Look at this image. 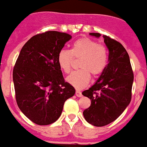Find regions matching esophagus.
Listing matches in <instances>:
<instances>
[{
	"label": "esophagus",
	"mask_w": 147,
	"mask_h": 147,
	"mask_svg": "<svg viewBox=\"0 0 147 147\" xmlns=\"http://www.w3.org/2000/svg\"><path fill=\"white\" fill-rule=\"evenodd\" d=\"M75 95L77 96L78 97H81V96H82V93L81 91H79V90H76Z\"/></svg>",
	"instance_id": "1"
}]
</instances>
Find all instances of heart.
<instances>
[{"instance_id": "heart-1", "label": "heart", "mask_w": 147, "mask_h": 147, "mask_svg": "<svg viewBox=\"0 0 147 147\" xmlns=\"http://www.w3.org/2000/svg\"><path fill=\"white\" fill-rule=\"evenodd\" d=\"M74 59H80L78 67L81 68L66 78L69 84L77 89L85 88L93 77L100 75L108 63V51L105 46L88 38H82L73 43L69 51L61 50L57 56L59 67L66 74L71 70Z\"/></svg>"}]
</instances>
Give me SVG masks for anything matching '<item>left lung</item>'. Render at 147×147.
Returning <instances> with one entry per match:
<instances>
[{"label": "left lung", "instance_id": "1", "mask_svg": "<svg viewBox=\"0 0 147 147\" xmlns=\"http://www.w3.org/2000/svg\"><path fill=\"white\" fill-rule=\"evenodd\" d=\"M99 38L100 33H89ZM109 50V64L94 85L82 92L91 100L89 108L83 112L88 123L103 127L115 121L131 100L134 74L130 58L120 42L103 35Z\"/></svg>", "mask_w": 147, "mask_h": 147}]
</instances>
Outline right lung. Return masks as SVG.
Masks as SVG:
<instances>
[{
    "mask_svg": "<svg viewBox=\"0 0 147 147\" xmlns=\"http://www.w3.org/2000/svg\"><path fill=\"white\" fill-rule=\"evenodd\" d=\"M71 38L56 31L34 35L16 62L12 77L16 103L26 117L38 125L55 123L65 100L75 93L57 62L59 52Z\"/></svg>",
    "mask_w": 147,
    "mask_h": 147,
    "instance_id": "add662e5",
    "label": "right lung"
}]
</instances>
